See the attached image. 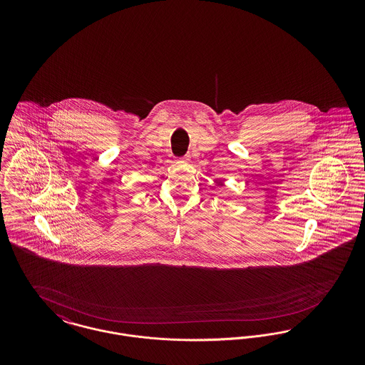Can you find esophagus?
I'll use <instances>...</instances> for the list:
<instances>
[{
  "label": "esophagus",
  "mask_w": 365,
  "mask_h": 365,
  "mask_svg": "<svg viewBox=\"0 0 365 365\" xmlns=\"http://www.w3.org/2000/svg\"><path fill=\"white\" fill-rule=\"evenodd\" d=\"M186 160H187V158H186Z\"/></svg>",
  "instance_id": "1"
}]
</instances>
